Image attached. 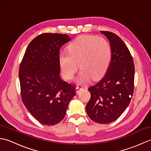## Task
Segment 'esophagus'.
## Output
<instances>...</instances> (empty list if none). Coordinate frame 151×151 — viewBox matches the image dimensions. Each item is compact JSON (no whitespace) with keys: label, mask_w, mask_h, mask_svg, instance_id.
<instances>
[{"label":"esophagus","mask_w":151,"mask_h":151,"mask_svg":"<svg viewBox=\"0 0 151 151\" xmlns=\"http://www.w3.org/2000/svg\"><path fill=\"white\" fill-rule=\"evenodd\" d=\"M83 88V87H82V85H80V84H78V85H77L76 86V92H78L80 90H81V89H82Z\"/></svg>","instance_id":"34e87169"}]
</instances>
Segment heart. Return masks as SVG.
<instances>
[{"label": "heart", "instance_id": "1", "mask_svg": "<svg viewBox=\"0 0 151 151\" xmlns=\"http://www.w3.org/2000/svg\"><path fill=\"white\" fill-rule=\"evenodd\" d=\"M67 52L59 56V64L63 76L71 80L77 71V81L85 82L93 76L99 78L106 72L110 65L112 50L110 43L103 37L84 35L76 38L67 45Z\"/></svg>", "mask_w": 151, "mask_h": 151}]
</instances>
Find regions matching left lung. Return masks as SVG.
Segmentation results:
<instances>
[{"label": "left lung", "mask_w": 151, "mask_h": 151, "mask_svg": "<svg viewBox=\"0 0 151 151\" xmlns=\"http://www.w3.org/2000/svg\"><path fill=\"white\" fill-rule=\"evenodd\" d=\"M110 41V65L100 81L88 88L91 99L86 111L91 120L108 124L119 117L129 106L134 93V60L123 41L116 34L101 31Z\"/></svg>", "instance_id": "1"}]
</instances>
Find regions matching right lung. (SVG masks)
Masks as SVG:
<instances>
[{
    "label": "right lung",
    "mask_w": 151,
    "mask_h": 151,
    "mask_svg": "<svg viewBox=\"0 0 151 151\" xmlns=\"http://www.w3.org/2000/svg\"><path fill=\"white\" fill-rule=\"evenodd\" d=\"M70 40L67 34L39 35L28 45L19 67L22 101L43 124L54 125L62 121L76 94L75 86L60 76V49Z\"/></svg>",
    "instance_id": "1"
}]
</instances>
